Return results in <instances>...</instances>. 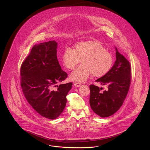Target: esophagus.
<instances>
[{"mask_svg": "<svg viewBox=\"0 0 150 150\" xmlns=\"http://www.w3.org/2000/svg\"><path fill=\"white\" fill-rule=\"evenodd\" d=\"M74 85L75 87H80V86L82 85V84L81 83H79V82H74Z\"/></svg>", "mask_w": 150, "mask_h": 150, "instance_id": "esophagus-1", "label": "esophagus"}]
</instances>
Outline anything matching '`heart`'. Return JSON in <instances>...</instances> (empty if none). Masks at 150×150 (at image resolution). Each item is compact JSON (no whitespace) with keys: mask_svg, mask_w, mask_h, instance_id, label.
<instances>
[{"mask_svg":"<svg viewBox=\"0 0 150 150\" xmlns=\"http://www.w3.org/2000/svg\"><path fill=\"white\" fill-rule=\"evenodd\" d=\"M62 63L66 69L72 70L81 61L82 64L70 75L73 81L84 82L92 75L101 77L112 68V54L97 40H88L76 43L74 48H66L62 56Z\"/></svg>","mask_w":150,"mask_h":150,"instance_id":"b5f03b06","label":"heart"}]
</instances>
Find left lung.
<instances>
[{
    "instance_id": "obj_1",
    "label": "left lung",
    "mask_w": 150,
    "mask_h": 150,
    "mask_svg": "<svg viewBox=\"0 0 150 150\" xmlns=\"http://www.w3.org/2000/svg\"><path fill=\"white\" fill-rule=\"evenodd\" d=\"M116 60L109 71L96 82L107 85L108 90L100 91L102 87L90 86V105L93 111L101 117L113 115L122 106L128 94L131 79V68L128 60L116 48Z\"/></svg>"
}]
</instances>
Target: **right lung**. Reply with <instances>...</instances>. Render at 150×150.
Returning a JSON list of instances; mask_svg holds the SVG:
<instances>
[{"instance_id":"right-lung-1","label":"right lung","mask_w":150,"mask_h":150,"mask_svg":"<svg viewBox=\"0 0 150 150\" xmlns=\"http://www.w3.org/2000/svg\"><path fill=\"white\" fill-rule=\"evenodd\" d=\"M55 41L36 44L21 67V84L26 99L44 117L56 119L63 112L72 83H61L67 77L57 58ZM58 88L55 89L54 86Z\"/></svg>"}]
</instances>
